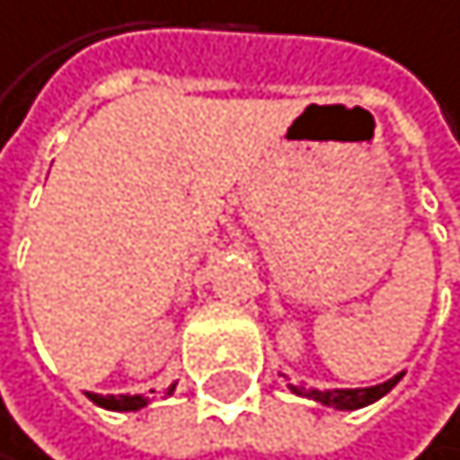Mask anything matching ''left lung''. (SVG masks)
Wrapping results in <instances>:
<instances>
[{"instance_id":"8db88e82","label":"left lung","mask_w":460,"mask_h":460,"mask_svg":"<svg viewBox=\"0 0 460 460\" xmlns=\"http://www.w3.org/2000/svg\"><path fill=\"white\" fill-rule=\"evenodd\" d=\"M402 380V374L391 376V380L380 383V385H371V388H333V391H319V388H304V385H289L301 397H310L322 406H333V409H342V411H353V409H362L368 402L385 397L391 388Z\"/></svg>"}]
</instances>
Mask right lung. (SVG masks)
<instances>
[{
	"label": "right lung",
	"instance_id": "add662e5",
	"mask_svg": "<svg viewBox=\"0 0 460 460\" xmlns=\"http://www.w3.org/2000/svg\"><path fill=\"white\" fill-rule=\"evenodd\" d=\"M173 388L176 385H171L167 388V394H173ZM86 397L95 402V406H101V409H112V411H138V409H145L147 406V397H141V394H92V391H86Z\"/></svg>",
	"mask_w": 460,
	"mask_h": 460
}]
</instances>
